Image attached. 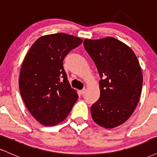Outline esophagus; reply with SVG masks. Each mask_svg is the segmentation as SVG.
Segmentation results:
<instances>
[{"label": "esophagus", "mask_w": 157, "mask_h": 157, "mask_svg": "<svg viewBox=\"0 0 157 157\" xmlns=\"http://www.w3.org/2000/svg\"><path fill=\"white\" fill-rule=\"evenodd\" d=\"M86 89H83L82 90H81V91H80V93L82 95H83L84 94L86 93Z\"/></svg>", "instance_id": "1"}]
</instances>
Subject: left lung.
I'll list each match as a JSON object with an SVG mask.
<instances>
[{
	"mask_svg": "<svg viewBox=\"0 0 157 157\" xmlns=\"http://www.w3.org/2000/svg\"><path fill=\"white\" fill-rule=\"evenodd\" d=\"M83 44L100 77V97L91 105V117L97 125L113 128L137 105L143 81L140 63L130 47L112 37L85 39Z\"/></svg>",
	"mask_w": 157,
	"mask_h": 157,
	"instance_id": "8db88e82",
	"label": "left lung"
}]
</instances>
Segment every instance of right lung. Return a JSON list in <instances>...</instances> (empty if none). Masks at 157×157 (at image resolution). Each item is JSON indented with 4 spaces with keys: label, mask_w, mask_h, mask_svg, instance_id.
Listing matches in <instances>:
<instances>
[{
    "label": "right lung",
    "mask_w": 157,
    "mask_h": 157,
    "mask_svg": "<svg viewBox=\"0 0 157 157\" xmlns=\"http://www.w3.org/2000/svg\"><path fill=\"white\" fill-rule=\"evenodd\" d=\"M82 42L80 37L65 33L44 35L25 56L20 72V92L29 111L42 125L53 126L63 121L77 100L63 62Z\"/></svg>",
    "instance_id": "obj_1"
}]
</instances>
